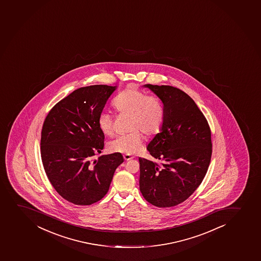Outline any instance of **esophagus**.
<instances>
[{"label": "esophagus", "instance_id": "esophagus-1", "mask_svg": "<svg viewBox=\"0 0 261 261\" xmlns=\"http://www.w3.org/2000/svg\"><path fill=\"white\" fill-rule=\"evenodd\" d=\"M123 159L125 160H130V159H134V156L128 155V154H125V155H123Z\"/></svg>", "mask_w": 261, "mask_h": 261}]
</instances>
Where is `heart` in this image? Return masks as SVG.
Returning a JSON list of instances; mask_svg holds the SVG:
<instances>
[{
  "mask_svg": "<svg viewBox=\"0 0 261 261\" xmlns=\"http://www.w3.org/2000/svg\"><path fill=\"white\" fill-rule=\"evenodd\" d=\"M114 106L120 113L129 115L130 132L119 135L108 144L110 152L135 154L141 147L143 136L156 135L161 130L164 121V112L161 102L155 97L129 87L116 97ZM100 131L105 136L114 134L113 118L110 113L102 112L97 118Z\"/></svg>",
  "mask_w": 261,
  "mask_h": 261,
  "instance_id": "obj_1",
  "label": "heart"
}]
</instances>
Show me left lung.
I'll return each mask as SVG.
<instances>
[{"instance_id":"1","label":"left lung","mask_w":261,"mask_h":261,"mask_svg":"<svg viewBox=\"0 0 261 261\" xmlns=\"http://www.w3.org/2000/svg\"><path fill=\"white\" fill-rule=\"evenodd\" d=\"M144 86L163 102L164 124L147 145L163 163L139 159L140 190L155 206H175L194 194L206 174L213 152L211 129L194 100L180 89Z\"/></svg>"}]
</instances>
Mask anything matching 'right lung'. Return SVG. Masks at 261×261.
I'll return each mask as SVG.
<instances>
[{"instance_id": "right-lung-1", "label": "right lung", "mask_w": 261, "mask_h": 261, "mask_svg": "<svg viewBox=\"0 0 261 261\" xmlns=\"http://www.w3.org/2000/svg\"><path fill=\"white\" fill-rule=\"evenodd\" d=\"M116 86L81 87L57 102L41 133V158L48 180L67 201L89 205L107 194L121 154L102 155L105 135L97 118Z\"/></svg>"}]
</instances>
